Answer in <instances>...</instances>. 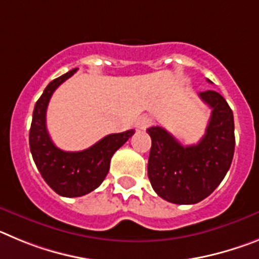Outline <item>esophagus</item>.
Returning a JSON list of instances; mask_svg holds the SVG:
<instances>
[{
	"instance_id": "34e87169",
	"label": "esophagus",
	"mask_w": 259,
	"mask_h": 259,
	"mask_svg": "<svg viewBox=\"0 0 259 259\" xmlns=\"http://www.w3.org/2000/svg\"><path fill=\"white\" fill-rule=\"evenodd\" d=\"M153 123L152 118L148 115H143L140 116V118L137 119V122H136V127L139 128V130H141V131H144V130H146L148 127H150Z\"/></svg>"
}]
</instances>
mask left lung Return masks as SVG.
<instances>
[{
  "label": "left lung",
  "mask_w": 259,
  "mask_h": 259,
  "mask_svg": "<svg viewBox=\"0 0 259 259\" xmlns=\"http://www.w3.org/2000/svg\"><path fill=\"white\" fill-rule=\"evenodd\" d=\"M198 96L211 109L200 143L183 146L158 125L146 131L152 139L148 161L150 184L159 197L178 205L197 203L210 196L230 170L235 152V123L227 101L215 91Z\"/></svg>",
  "instance_id": "obj_1"
}]
</instances>
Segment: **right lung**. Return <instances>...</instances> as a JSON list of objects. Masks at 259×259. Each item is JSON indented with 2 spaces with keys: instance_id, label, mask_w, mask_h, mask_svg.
Segmentation results:
<instances>
[{
  "instance_id": "1",
  "label": "right lung",
  "mask_w": 259,
  "mask_h": 259,
  "mask_svg": "<svg viewBox=\"0 0 259 259\" xmlns=\"http://www.w3.org/2000/svg\"><path fill=\"white\" fill-rule=\"evenodd\" d=\"M76 68L48 84L33 109L29 149L32 157L53 191L63 197H80L98 188L106 178L114 153L135 134L134 130L111 134L81 152H65L53 144L47 130V109L50 97Z\"/></svg>"
}]
</instances>
